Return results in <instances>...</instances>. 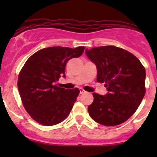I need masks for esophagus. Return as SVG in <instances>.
I'll list each match as a JSON object with an SVG mask.
<instances>
[{"label": "esophagus", "instance_id": "1", "mask_svg": "<svg viewBox=\"0 0 157 157\" xmlns=\"http://www.w3.org/2000/svg\"><path fill=\"white\" fill-rule=\"evenodd\" d=\"M86 92L84 90H83V89H80V94H83V93H86Z\"/></svg>", "mask_w": 157, "mask_h": 157}]
</instances>
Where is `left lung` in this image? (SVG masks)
Wrapping results in <instances>:
<instances>
[{"label":"left lung","instance_id":"8db88e82","mask_svg":"<svg viewBox=\"0 0 157 157\" xmlns=\"http://www.w3.org/2000/svg\"><path fill=\"white\" fill-rule=\"evenodd\" d=\"M97 69L96 80L105 83L108 93H93L88 106L90 117L99 124L115 126L136 112L145 95L146 71L140 61L124 49L113 45L85 51Z\"/></svg>","mask_w":157,"mask_h":157}]
</instances>
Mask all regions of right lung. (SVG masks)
I'll return each mask as SVG.
<instances>
[{
    "label": "right lung",
    "instance_id": "1",
    "mask_svg": "<svg viewBox=\"0 0 157 157\" xmlns=\"http://www.w3.org/2000/svg\"><path fill=\"white\" fill-rule=\"evenodd\" d=\"M84 47H48L33 54L25 63L18 77V90L23 106L39 124L52 126L69 115L80 90H66L55 83L65 77L66 64L78 58Z\"/></svg>",
    "mask_w": 157,
    "mask_h": 157
}]
</instances>
